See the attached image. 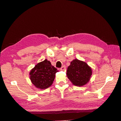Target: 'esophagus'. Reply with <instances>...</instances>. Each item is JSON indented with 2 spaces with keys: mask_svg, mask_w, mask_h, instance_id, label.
Wrapping results in <instances>:
<instances>
[{
  "mask_svg": "<svg viewBox=\"0 0 121 121\" xmlns=\"http://www.w3.org/2000/svg\"><path fill=\"white\" fill-rule=\"evenodd\" d=\"M65 68H66V67H65V65H63L60 68V70H64V69H65Z\"/></svg>",
  "mask_w": 121,
  "mask_h": 121,
  "instance_id": "obj_1",
  "label": "esophagus"
}]
</instances>
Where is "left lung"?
Wrapping results in <instances>:
<instances>
[{
    "label": "left lung",
    "instance_id": "obj_1",
    "mask_svg": "<svg viewBox=\"0 0 121 121\" xmlns=\"http://www.w3.org/2000/svg\"><path fill=\"white\" fill-rule=\"evenodd\" d=\"M67 75L74 85L82 86L88 82L92 69L85 62L74 60L67 69Z\"/></svg>",
    "mask_w": 121,
    "mask_h": 121
}]
</instances>
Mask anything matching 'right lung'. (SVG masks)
I'll use <instances>...</instances> for the list:
<instances>
[{
    "instance_id": "right-lung-1",
    "label": "right lung",
    "mask_w": 121,
    "mask_h": 121,
    "mask_svg": "<svg viewBox=\"0 0 121 121\" xmlns=\"http://www.w3.org/2000/svg\"><path fill=\"white\" fill-rule=\"evenodd\" d=\"M57 72L49 61L45 60L36 65L31 71L30 79L36 88L46 89L52 85Z\"/></svg>"
}]
</instances>
